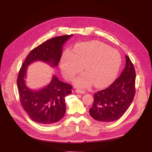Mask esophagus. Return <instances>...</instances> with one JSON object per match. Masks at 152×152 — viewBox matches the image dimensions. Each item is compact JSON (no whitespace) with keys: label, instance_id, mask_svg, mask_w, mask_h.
Returning <instances> with one entry per match:
<instances>
[{"label":"esophagus","instance_id":"1","mask_svg":"<svg viewBox=\"0 0 152 152\" xmlns=\"http://www.w3.org/2000/svg\"><path fill=\"white\" fill-rule=\"evenodd\" d=\"M75 92H76L77 93H78V94H85V93H86V91H82V90H80V89H76V90H75Z\"/></svg>","mask_w":152,"mask_h":152}]
</instances>
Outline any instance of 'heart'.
<instances>
[{
    "label": "heart",
    "instance_id": "1",
    "mask_svg": "<svg viewBox=\"0 0 152 152\" xmlns=\"http://www.w3.org/2000/svg\"><path fill=\"white\" fill-rule=\"evenodd\" d=\"M121 54L117 50L99 41L82 42L76 45L72 52L66 50L61 59L63 77L70 80L80 73H84L73 80L75 86L98 88L111 84L121 65Z\"/></svg>",
    "mask_w": 152,
    "mask_h": 152
}]
</instances>
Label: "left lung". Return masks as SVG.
I'll list each match as a JSON object with an SVG mask.
<instances>
[{"label":"left lung","mask_w":152,"mask_h":152,"mask_svg":"<svg viewBox=\"0 0 152 152\" xmlns=\"http://www.w3.org/2000/svg\"><path fill=\"white\" fill-rule=\"evenodd\" d=\"M120 77L107 88L94 95L89 109L91 116L102 122H113L120 118L129 107L135 95L136 72L129 57Z\"/></svg>","instance_id":"obj_1"}]
</instances>
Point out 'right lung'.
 <instances>
[{
    "mask_svg": "<svg viewBox=\"0 0 152 152\" xmlns=\"http://www.w3.org/2000/svg\"><path fill=\"white\" fill-rule=\"evenodd\" d=\"M72 35L52 38L34 48L27 56L18 73L17 86L21 104L30 118L37 123L48 125L61 120L66 112L65 97L72 93V86L53 75L47 86L32 90L25 84L27 68L37 61H42L50 66H57L63 45Z\"/></svg>",
    "mask_w": 152,
    "mask_h": 152,
    "instance_id": "right-lung-1",
    "label": "right lung"
}]
</instances>
